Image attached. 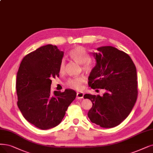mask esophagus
<instances>
[{"mask_svg":"<svg viewBox=\"0 0 153 153\" xmlns=\"http://www.w3.org/2000/svg\"><path fill=\"white\" fill-rule=\"evenodd\" d=\"M83 95H84L83 93H81V92L80 93H77L76 94L77 99H83Z\"/></svg>","mask_w":153,"mask_h":153,"instance_id":"obj_1","label":"esophagus"}]
</instances>
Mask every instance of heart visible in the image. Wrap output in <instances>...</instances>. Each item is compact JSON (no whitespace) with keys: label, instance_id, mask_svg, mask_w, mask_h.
<instances>
[{"label":"heart","instance_id":"obj_1","mask_svg":"<svg viewBox=\"0 0 153 153\" xmlns=\"http://www.w3.org/2000/svg\"><path fill=\"white\" fill-rule=\"evenodd\" d=\"M70 57L79 64L82 65V69L87 71L90 72L93 69L92 64L90 62V56L88 52L82 46H78L70 52ZM65 70V61L62 59L59 65V71L63 72ZM84 82V79L82 77L77 76L70 78L67 81V86L71 88L77 90H80L82 88V83Z\"/></svg>","mask_w":153,"mask_h":153}]
</instances>
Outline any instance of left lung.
<instances>
[{"instance_id": "1", "label": "left lung", "mask_w": 153, "mask_h": 153, "mask_svg": "<svg viewBox=\"0 0 153 153\" xmlns=\"http://www.w3.org/2000/svg\"><path fill=\"white\" fill-rule=\"evenodd\" d=\"M97 51L93 53L96 65L90 72L88 85L106 91L103 96L85 94L83 97L92 102L88 113L91 123L112 128L126 119L135 105L138 93L136 68L127 53L114 47L102 46Z\"/></svg>"}]
</instances>
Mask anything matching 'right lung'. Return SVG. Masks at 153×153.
I'll return each mask as SVG.
<instances>
[{
  "mask_svg": "<svg viewBox=\"0 0 153 153\" xmlns=\"http://www.w3.org/2000/svg\"><path fill=\"white\" fill-rule=\"evenodd\" d=\"M63 54L56 46H41L24 57L17 73L18 107L29 123L42 130L58 126L76 98L71 89L51 93V79L59 76Z\"/></svg>",
  "mask_w": 153,
  "mask_h": 153,
  "instance_id": "add662e5",
  "label": "right lung"
}]
</instances>
